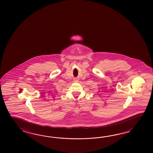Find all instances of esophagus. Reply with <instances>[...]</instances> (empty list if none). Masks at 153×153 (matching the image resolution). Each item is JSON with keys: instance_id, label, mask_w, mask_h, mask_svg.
Returning <instances> with one entry per match:
<instances>
[{"instance_id": "34e87169", "label": "esophagus", "mask_w": 153, "mask_h": 153, "mask_svg": "<svg viewBox=\"0 0 153 153\" xmlns=\"http://www.w3.org/2000/svg\"><path fill=\"white\" fill-rule=\"evenodd\" d=\"M74 82H79V79H74Z\"/></svg>"}]
</instances>
